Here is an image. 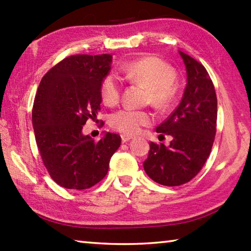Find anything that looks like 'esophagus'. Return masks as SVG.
Returning a JSON list of instances; mask_svg holds the SVG:
<instances>
[{
    "instance_id": "34e87169",
    "label": "esophagus",
    "mask_w": 251,
    "mask_h": 251,
    "mask_svg": "<svg viewBox=\"0 0 251 251\" xmlns=\"http://www.w3.org/2000/svg\"><path fill=\"white\" fill-rule=\"evenodd\" d=\"M121 137H122V142H123V143H126V142L130 141V139H133V138H134V136H131V135H126V134H122V135H121Z\"/></svg>"
}]
</instances>
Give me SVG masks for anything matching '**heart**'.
Here are the masks:
<instances>
[{"instance_id":"obj_1","label":"heart","mask_w":251,"mask_h":251,"mask_svg":"<svg viewBox=\"0 0 251 251\" xmlns=\"http://www.w3.org/2000/svg\"><path fill=\"white\" fill-rule=\"evenodd\" d=\"M123 72L134 83L147 87L146 101L159 109H166L176 99V72L173 66L156 56H145L129 62ZM121 84L115 75L109 74L100 85L101 100L107 106L116 105L121 99ZM147 110L124 108L110 116V126L126 135L137 134L142 127L152 123Z\"/></svg>"}]
</instances>
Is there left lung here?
Wrapping results in <instances>:
<instances>
[{"label": "left lung", "instance_id": "8db88e82", "mask_svg": "<svg viewBox=\"0 0 251 251\" xmlns=\"http://www.w3.org/2000/svg\"><path fill=\"white\" fill-rule=\"evenodd\" d=\"M179 55L186 66L187 84L180 104L166 121L157 126L160 136L173 141L150 144L144 169L150 178L164 186L186 184L201 172L211 151L217 123V96L202 64L189 55Z\"/></svg>", "mask_w": 251, "mask_h": 251}]
</instances>
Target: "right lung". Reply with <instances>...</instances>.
I'll return each instance as SVG.
<instances>
[{
    "label": "right lung",
    "mask_w": 251,
    "mask_h": 251,
    "mask_svg": "<svg viewBox=\"0 0 251 251\" xmlns=\"http://www.w3.org/2000/svg\"><path fill=\"white\" fill-rule=\"evenodd\" d=\"M112 55H72L46 73L32 110L36 145L50 176L67 189H87L108 172L121 136L106 133L95 142L83 134L88 118L100 110V85Z\"/></svg>",
    "instance_id": "obj_1"
}]
</instances>
